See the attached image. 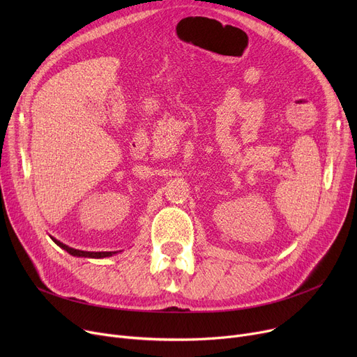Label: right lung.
<instances>
[{"label": "right lung", "instance_id": "1", "mask_svg": "<svg viewBox=\"0 0 357 357\" xmlns=\"http://www.w3.org/2000/svg\"><path fill=\"white\" fill-rule=\"evenodd\" d=\"M50 238H52V240L56 243V245H58L61 249L66 250L69 255H72V256H77V257L102 259V257H109V256H112V255H116V253H117V252H85V250H78V249H73V248H69V246L63 245L62 241L56 240V238H54V237H52V236H50Z\"/></svg>", "mask_w": 357, "mask_h": 357}]
</instances>
